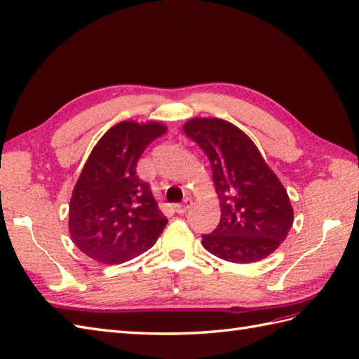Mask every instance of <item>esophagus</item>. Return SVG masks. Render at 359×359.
Returning a JSON list of instances; mask_svg holds the SVG:
<instances>
[{
    "label": "esophagus",
    "mask_w": 359,
    "mask_h": 359,
    "mask_svg": "<svg viewBox=\"0 0 359 359\" xmlns=\"http://www.w3.org/2000/svg\"><path fill=\"white\" fill-rule=\"evenodd\" d=\"M191 206H192V200H191V198H187L185 201H183V203L174 206V210H176L177 214H185Z\"/></svg>",
    "instance_id": "34e87169"
}]
</instances>
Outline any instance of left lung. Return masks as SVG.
<instances>
[{"label": "left lung", "instance_id": "8db88e82", "mask_svg": "<svg viewBox=\"0 0 359 359\" xmlns=\"http://www.w3.org/2000/svg\"><path fill=\"white\" fill-rule=\"evenodd\" d=\"M183 132L206 153L222 208L217 229L201 235V244L229 262L267 258L294 222L287 189L236 126L218 118H192Z\"/></svg>", "mask_w": 359, "mask_h": 359}]
</instances>
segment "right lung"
Segmentation results:
<instances>
[{
	"instance_id": "obj_1",
	"label": "right lung",
	"mask_w": 359,
	"mask_h": 359,
	"mask_svg": "<svg viewBox=\"0 0 359 359\" xmlns=\"http://www.w3.org/2000/svg\"><path fill=\"white\" fill-rule=\"evenodd\" d=\"M167 132L161 123L123 121L101 136L69 201V233L89 258L121 264L154 245L168 219L136 176L144 150Z\"/></svg>"
}]
</instances>
